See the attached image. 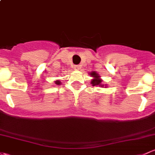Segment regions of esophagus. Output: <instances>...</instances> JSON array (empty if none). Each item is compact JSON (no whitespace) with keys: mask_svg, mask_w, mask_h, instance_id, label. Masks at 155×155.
Segmentation results:
<instances>
[{"mask_svg":"<svg viewBox=\"0 0 155 155\" xmlns=\"http://www.w3.org/2000/svg\"><path fill=\"white\" fill-rule=\"evenodd\" d=\"M79 68H80V66H79V65H75L74 66V69L76 70V71H79Z\"/></svg>","mask_w":155,"mask_h":155,"instance_id":"esophagus-1","label":"esophagus"}]
</instances>
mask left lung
Here are the masks:
<instances>
[{"label":"left lung","mask_w":155,"mask_h":155,"mask_svg":"<svg viewBox=\"0 0 155 155\" xmlns=\"http://www.w3.org/2000/svg\"><path fill=\"white\" fill-rule=\"evenodd\" d=\"M89 75H91V77L93 78L91 79V84H92L93 86H99V87H103L104 84H102V79H101V76H99V74L97 71H91V73H89ZM106 86H105V87Z\"/></svg>","instance_id":"8db88e82"}]
</instances>
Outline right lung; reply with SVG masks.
I'll return each mask as SVG.
<instances>
[{"instance_id":"right-lung-1","label":"right lung","mask_w":155,"mask_h":155,"mask_svg":"<svg viewBox=\"0 0 155 155\" xmlns=\"http://www.w3.org/2000/svg\"><path fill=\"white\" fill-rule=\"evenodd\" d=\"M55 83H56V84H58V85H59V84H61V81H60V80H56V81H55Z\"/></svg>"}]
</instances>
